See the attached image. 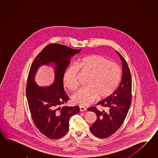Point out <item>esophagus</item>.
Listing matches in <instances>:
<instances>
[{
    "label": "esophagus",
    "mask_w": 158,
    "mask_h": 158,
    "mask_svg": "<svg viewBox=\"0 0 158 158\" xmlns=\"http://www.w3.org/2000/svg\"><path fill=\"white\" fill-rule=\"evenodd\" d=\"M80 111H81V112L86 111V108L84 107L83 106H80Z\"/></svg>",
    "instance_id": "obj_1"
}]
</instances>
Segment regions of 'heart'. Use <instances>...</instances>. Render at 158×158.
I'll list each match as a JSON object with an SVG mask.
<instances>
[{
    "label": "heart",
    "instance_id": "b5f03b06",
    "mask_svg": "<svg viewBox=\"0 0 158 158\" xmlns=\"http://www.w3.org/2000/svg\"><path fill=\"white\" fill-rule=\"evenodd\" d=\"M78 72L88 76L86 85L75 93L72 99L74 104L87 106L97 98H104L114 92L121 77V69L100 55H91L77 61L67 68L63 76L65 87L73 91L78 86Z\"/></svg>",
    "mask_w": 158,
    "mask_h": 158
}]
</instances>
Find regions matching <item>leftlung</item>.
Here are the masks:
<instances>
[{
	"label": "left lung",
	"mask_w": 158,
	"mask_h": 158,
	"mask_svg": "<svg viewBox=\"0 0 158 158\" xmlns=\"http://www.w3.org/2000/svg\"><path fill=\"white\" fill-rule=\"evenodd\" d=\"M123 64V74L118 89L108 97L98 103L105 108L103 111L97 107L88 111L97 114V120L90 127L92 134L99 138H106L114 134L124 123L131 103V77L128 64L124 57L116 51Z\"/></svg>",
	"instance_id": "8db88e82"
}]
</instances>
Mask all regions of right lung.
Returning a JSON list of instances; mask_svg holds the SVG:
<instances>
[{"label": "right lung", "mask_w": 158, "mask_h": 158, "mask_svg": "<svg viewBox=\"0 0 158 158\" xmlns=\"http://www.w3.org/2000/svg\"><path fill=\"white\" fill-rule=\"evenodd\" d=\"M80 51L60 44H50L37 55L30 67L26 87L28 106L34 124L48 138L64 137L69 130L70 118L80 112L78 106H59L69 99L64 90V72L71 56ZM50 63L56 65L54 84L48 87H40L34 81L35 74L42 64Z\"/></svg>", "instance_id": "right-lung-1"}]
</instances>
